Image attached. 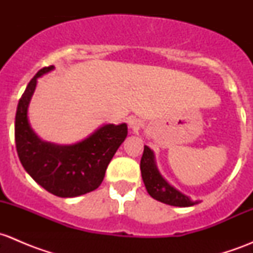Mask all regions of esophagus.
Returning a JSON list of instances; mask_svg holds the SVG:
<instances>
[{
    "instance_id": "1",
    "label": "esophagus",
    "mask_w": 253,
    "mask_h": 253,
    "mask_svg": "<svg viewBox=\"0 0 253 253\" xmlns=\"http://www.w3.org/2000/svg\"><path fill=\"white\" fill-rule=\"evenodd\" d=\"M139 126H141V121L137 119H131L129 120V127H131L133 131H137V129L139 128Z\"/></svg>"
}]
</instances>
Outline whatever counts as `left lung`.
Masks as SVG:
<instances>
[{"label": "left lung", "mask_w": 253, "mask_h": 253, "mask_svg": "<svg viewBox=\"0 0 253 253\" xmlns=\"http://www.w3.org/2000/svg\"><path fill=\"white\" fill-rule=\"evenodd\" d=\"M141 172L145 188L154 200L175 207H191L198 203V201L193 202L187 196L178 192L163 178L155 165L154 154L147 145H144L141 159Z\"/></svg>", "instance_id": "left-lung-1"}]
</instances>
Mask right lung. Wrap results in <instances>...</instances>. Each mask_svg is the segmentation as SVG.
<instances>
[{
    "instance_id": "1",
    "label": "right lung",
    "mask_w": 253,
    "mask_h": 253,
    "mask_svg": "<svg viewBox=\"0 0 253 253\" xmlns=\"http://www.w3.org/2000/svg\"><path fill=\"white\" fill-rule=\"evenodd\" d=\"M53 70L44 67L33 77L19 99L14 124L18 157L25 171L47 192L57 197H77L96 190L106 168L127 137V125H105L84 141L72 145L42 142L30 128L28 105L37 79Z\"/></svg>"
}]
</instances>
